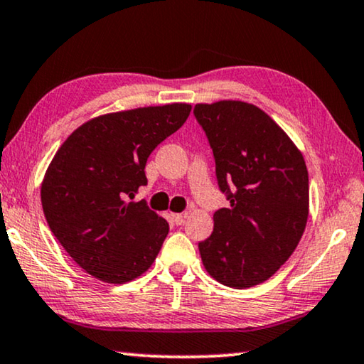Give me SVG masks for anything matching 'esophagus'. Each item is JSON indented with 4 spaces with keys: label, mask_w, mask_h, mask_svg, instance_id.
I'll list each match as a JSON object with an SVG mask.
<instances>
[{
    "label": "esophagus",
    "mask_w": 364,
    "mask_h": 364,
    "mask_svg": "<svg viewBox=\"0 0 364 364\" xmlns=\"http://www.w3.org/2000/svg\"><path fill=\"white\" fill-rule=\"evenodd\" d=\"M187 212H183V213H172L171 217H172V221L176 225H182L183 223V220H186V217H187Z\"/></svg>",
    "instance_id": "34e87169"
}]
</instances>
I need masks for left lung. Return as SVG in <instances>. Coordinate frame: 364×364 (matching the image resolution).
Here are the masks:
<instances>
[{"label":"left lung","instance_id":"1","mask_svg":"<svg viewBox=\"0 0 364 364\" xmlns=\"http://www.w3.org/2000/svg\"><path fill=\"white\" fill-rule=\"evenodd\" d=\"M213 151L228 208L213 215L200 241L205 269L235 289L257 286L289 259L309 217V172L296 144L255 105L223 100L195 105Z\"/></svg>","mask_w":364,"mask_h":364}]
</instances>
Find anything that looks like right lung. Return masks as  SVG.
<instances>
[{
	"label": "right lung",
	"instance_id": "obj_1",
	"mask_svg": "<svg viewBox=\"0 0 364 364\" xmlns=\"http://www.w3.org/2000/svg\"><path fill=\"white\" fill-rule=\"evenodd\" d=\"M187 103L103 114L77 128L55 152L41 187L49 228L78 266L123 284L154 262L169 223L144 200L152 151L191 114Z\"/></svg>",
	"mask_w": 364,
	"mask_h": 364
}]
</instances>
